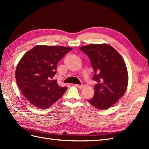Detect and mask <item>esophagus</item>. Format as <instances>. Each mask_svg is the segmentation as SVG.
I'll list each match as a JSON object with an SVG mask.
<instances>
[{
  "label": "esophagus",
  "instance_id": "esophagus-1",
  "mask_svg": "<svg viewBox=\"0 0 149 149\" xmlns=\"http://www.w3.org/2000/svg\"><path fill=\"white\" fill-rule=\"evenodd\" d=\"M75 87H77V88H79V89H81V88L83 87V84H75Z\"/></svg>",
  "mask_w": 149,
  "mask_h": 149
}]
</instances>
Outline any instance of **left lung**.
I'll use <instances>...</instances> for the list:
<instances>
[{"label": "left lung", "instance_id": "left-lung-1", "mask_svg": "<svg viewBox=\"0 0 149 149\" xmlns=\"http://www.w3.org/2000/svg\"><path fill=\"white\" fill-rule=\"evenodd\" d=\"M81 50L89 58L94 75V96L87 100L99 109L114 105L125 93L128 84L125 63L120 54L107 44H91L81 47Z\"/></svg>", "mask_w": 149, "mask_h": 149}]
</instances>
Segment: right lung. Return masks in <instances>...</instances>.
Returning <instances> with one entry per match:
<instances>
[{"label":"right lung","mask_w":149,"mask_h":149,"mask_svg":"<svg viewBox=\"0 0 149 149\" xmlns=\"http://www.w3.org/2000/svg\"><path fill=\"white\" fill-rule=\"evenodd\" d=\"M72 48L37 45L25 54L17 65L16 81L24 97L37 107L48 108L65 93L56 79L57 64Z\"/></svg>","instance_id":"add662e5"}]
</instances>
